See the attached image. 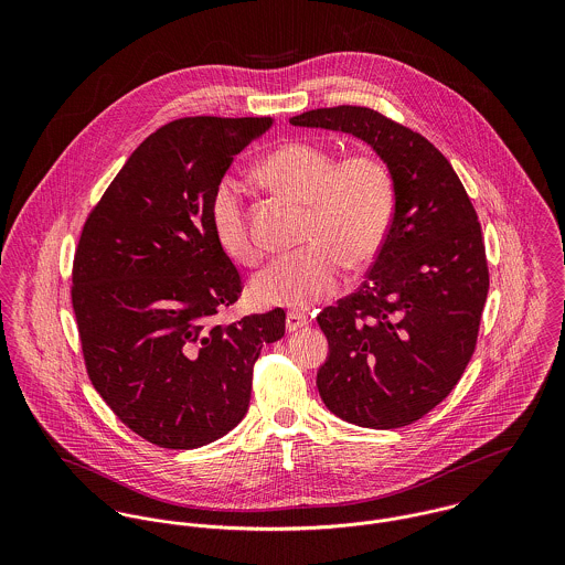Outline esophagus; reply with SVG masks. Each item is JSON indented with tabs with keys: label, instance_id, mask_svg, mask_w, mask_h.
<instances>
[{
	"label": "esophagus",
	"instance_id": "esophagus-1",
	"mask_svg": "<svg viewBox=\"0 0 565 565\" xmlns=\"http://www.w3.org/2000/svg\"><path fill=\"white\" fill-rule=\"evenodd\" d=\"M307 323H309V318L305 313H300V311H289L287 313V330L289 332H294V330H298V328H302Z\"/></svg>",
	"mask_w": 565,
	"mask_h": 565
}]
</instances>
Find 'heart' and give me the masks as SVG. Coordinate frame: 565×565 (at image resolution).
<instances>
[{
    "label": "heart",
    "mask_w": 565,
    "mask_h": 565,
    "mask_svg": "<svg viewBox=\"0 0 565 565\" xmlns=\"http://www.w3.org/2000/svg\"><path fill=\"white\" fill-rule=\"evenodd\" d=\"M263 178L276 189L311 206L305 249L278 256L252 282L263 305L311 309L339 287L343 263L367 265L387 242L396 186L387 164L356 154L339 161L334 152L311 141H291L260 162ZM211 224L217 242L235 260L254 265L260 245L247 226L242 182L224 175L211 195Z\"/></svg>",
    "instance_id": "heart-1"
}]
</instances>
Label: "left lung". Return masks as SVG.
<instances>
[{
  "instance_id": "obj_1",
  "label": "left lung",
  "mask_w": 565,
  "mask_h": 565,
  "mask_svg": "<svg viewBox=\"0 0 565 565\" xmlns=\"http://www.w3.org/2000/svg\"><path fill=\"white\" fill-rule=\"evenodd\" d=\"M289 124L365 141L394 178V222L367 278L318 316L330 350L318 390L350 424L406 426L455 390L477 348L489 291L477 211L428 139L372 108H318Z\"/></svg>"
}]
</instances>
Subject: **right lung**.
Wrapping results in <instances>:
<instances>
[{
  "label": "right lung",
  "mask_w": 565,
  "mask_h": 565,
  "mask_svg": "<svg viewBox=\"0 0 565 565\" xmlns=\"http://www.w3.org/2000/svg\"><path fill=\"white\" fill-rule=\"evenodd\" d=\"M269 117H184L150 135L88 213L72 305L88 379L139 437L206 446L247 413L252 370L285 311L213 318L243 282L211 224V195Z\"/></svg>",
  "instance_id": "1"
}]
</instances>
